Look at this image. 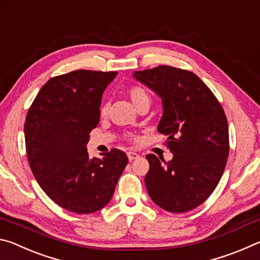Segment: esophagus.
<instances>
[{
	"mask_svg": "<svg viewBox=\"0 0 260 260\" xmlns=\"http://www.w3.org/2000/svg\"><path fill=\"white\" fill-rule=\"evenodd\" d=\"M127 156H128V160H129V161L134 160V159H138V158L140 157L139 153L133 152V151H128V152H127Z\"/></svg>",
	"mask_w": 260,
	"mask_h": 260,
	"instance_id": "obj_1",
	"label": "esophagus"
}]
</instances>
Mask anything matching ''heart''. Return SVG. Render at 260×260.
<instances>
[{"label": "heart", "mask_w": 260, "mask_h": 260, "mask_svg": "<svg viewBox=\"0 0 260 260\" xmlns=\"http://www.w3.org/2000/svg\"><path fill=\"white\" fill-rule=\"evenodd\" d=\"M127 95H128V98L131 100V102L133 103V105L135 108H138L141 103L143 102H150V99H149V95L146 90L143 89V88L138 87V86H133L128 88V90H127ZM107 112V108L102 107L101 109V113L105 114Z\"/></svg>", "instance_id": "b5f03b06"}]
</instances>
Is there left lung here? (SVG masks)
I'll use <instances>...</instances> for the list:
<instances>
[{"mask_svg":"<svg viewBox=\"0 0 260 260\" xmlns=\"http://www.w3.org/2000/svg\"><path fill=\"white\" fill-rule=\"evenodd\" d=\"M133 77L159 96L157 129L167 136L170 161L147 155L144 178L155 204L172 213L197 208L209 199L225 171L230 153L226 114L210 88L186 70L160 65Z\"/></svg>","mask_w":260,"mask_h":260,"instance_id":"8db88e82","label":"left lung"}]
</instances>
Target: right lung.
Masks as SVG:
<instances>
[{
    "mask_svg": "<svg viewBox=\"0 0 260 260\" xmlns=\"http://www.w3.org/2000/svg\"><path fill=\"white\" fill-rule=\"evenodd\" d=\"M116 76L77 70L51 78L26 116V152L34 178L56 204L74 213L104 208L128 162L118 149L90 158L86 148L100 121L103 91Z\"/></svg>",
    "mask_w": 260,
    "mask_h": 260,
    "instance_id": "1",
    "label": "right lung"
}]
</instances>
